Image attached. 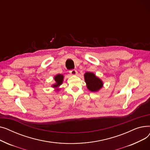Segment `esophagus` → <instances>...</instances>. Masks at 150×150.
I'll return each instance as SVG.
<instances>
[{"mask_svg":"<svg viewBox=\"0 0 150 150\" xmlns=\"http://www.w3.org/2000/svg\"><path fill=\"white\" fill-rule=\"evenodd\" d=\"M69 73L71 75H76L78 74V72L76 70H71L69 71Z\"/></svg>","mask_w":150,"mask_h":150,"instance_id":"34e87169","label":"esophagus"}]
</instances>
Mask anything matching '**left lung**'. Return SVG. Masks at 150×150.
<instances>
[{"instance_id": "left-lung-1", "label": "left lung", "mask_w": 150, "mask_h": 150, "mask_svg": "<svg viewBox=\"0 0 150 150\" xmlns=\"http://www.w3.org/2000/svg\"><path fill=\"white\" fill-rule=\"evenodd\" d=\"M86 87L91 92L99 91L103 86V82L92 72H86L84 75Z\"/></svg>"}]
</instances>
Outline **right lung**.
Segmentation results:
<instances>
[{
	"label": "right lung",
	"mask_w": 150,
	"mask_h": 150,
	"mask_svg": "<svg viewBox=\"0 0 150 150\" xmlns=\"http://www.w3.org/2000/svg\"><path fill=\"white\" fill-rule=\"evenodd\" d=\"M54 80L55 83L52 85V87L54 88L55 91H59L60 89H59V86L62 84L64 81V75L62 74H58L54 76Z\"/></svg>",
	"instance_id": "add662e5"
}]
</instances>
